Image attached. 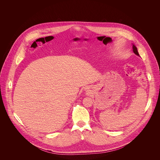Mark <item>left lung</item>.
I'll return each instance as SVG.
<instances>
[{"label": "left lung", "mask_w": 160, "mask_h": 160, "mask_svg": "<svg viewBox=\"0 0 160 160\" xmlns=\"http://www.w3.org/2000/svg\"><path fill=\"white\" fill-rule=\"evenodd\" d=\"M132 48H133V52H134V54H136V55H138V56H139V52H138V49H137V48L134 45H133Z\"/></svg>", "instance_id": "8db88e82"}]
</instances>
